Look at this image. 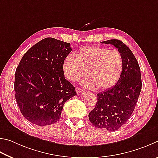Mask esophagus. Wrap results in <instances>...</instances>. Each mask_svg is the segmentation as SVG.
Returning <instances> with one entry per match:
<instances>
[{"mask_svg":"<svg viewBox=\"0 0 158 158\" xmlns=\"http://www.w3.org/2000/svg\"><path fill=\"white\" fill-rule=\"evenodd\" d=\"M84 92V90L82 89H81V88H76V92H77V94L81 93V92Z\"/></svg>","mask_w":158,"mask_h":158,"instance_id":"obj_1","label":"esophagus"}]
</instances>
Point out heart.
Here are the masks:
<instances>
[{"label":"heart","instance_id":"b5f03b06","mask_svg":"<svg viewBox=\"0 0 158 158\" xmlns=\"http://www.w3.org/2000/svg\"><path fill=\"white\" fill-rule=\"evenodd\" d=\"M123 68L122 55L116 49L86 46L76 55L66 56L62 63L65 77L76 82L87 75L89 76L82 84L91 89H107L117 83Z\"/></svg>","mask_w":158,"mask_h":158}]
</instances>
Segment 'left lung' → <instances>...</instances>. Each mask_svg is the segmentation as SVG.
Instances as JSON below:
<instances>
[{"label": "left lung", "instance_id": "8db88e82", "mask_svg": "<svg viewBox=\"0 0 158 158\" xmlns=\"http://www.w3.org/2000/svg\"><path fill=\"white\" fill-rule=\"evenodd\" d=\"M110 44L122 55L123 68L120 78L114 87L97 94L96 105L89 113L93 126L114 131L131 117L142 89L139 64L128 46L118 40L102 41Z\"/></svg>", "mask_w": 158, "mask_h": 158}]
</instances>
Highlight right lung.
Listing matches in <instances>:
<instances>
[{"label": "right lung", "mask_w": 158, "mask_h": 158, "mask_svg": "<svg viewBox=\"0 0 158 158\" xmlns=\"http://www.w3.org/2000/svg\"><path fill=\"white\" fill-rule=\"evenodd\" d=\"M71 50L69 43L47 37L21 58L15 72V98L21 114L30 123H56L65 102L76 95L62 70L63 61Z\"/></svg>", "instance_id": "1"}]
</instances>
